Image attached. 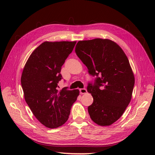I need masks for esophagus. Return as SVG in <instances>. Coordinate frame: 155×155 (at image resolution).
Returning a JSON list of instances; mask_svg holds the SVG:
<instances>
[{
    "label": "esophagus",
    "instance_id": "1",
    "mask_svg": "<svg viewBox=\"0 0 155 155\" xmlns=\"http://www.w3.org/2000/svg\"><path fill=\"white\" fill-rule=\"evenodd\" d=\"M80 93L81 94H86V93H87V90L86 89V88H81V89H80Z\"/></svg>",
    "mask_w": 155,
    "mask_h": 155
}]
</instances>
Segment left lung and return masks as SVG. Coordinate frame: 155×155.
<instances>
[{"label":"left lung","mask_w":155,"mask_h":155,"mask_svg":"<svg viewBox=\"0 0 155 155\" xmlns=\"http://www.w3.org/2000/svg\"><path fill=\"white\" fill-rule=\"evenodd\" d=\"M75 52L91 74L100 76L87 87L93 97L88 107L90 117L98 125L110 126L123 115L132 98L134 76L127 55L108 38L78 41Z\"/></svg>","instance_id":"1"}]
</instances>
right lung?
Returning a JSON list of instances; mask_svg holds the SVG:
<instances>
[{
  "mask_svg": "<svg viewBox=\"0 0 155 155\" xmlns=\"http://www.w3.org/2000/svg\"><path fill=\"white\" fill-rule=\"evenodd\" d=\"M76 41H45L35 49L26 62L21 85L26 103L34 116L46 127L58 128L67 121L79 90L59 91L61 67Z\"/></svg>",
  "mask_w": 155,
  "mask_h": 155,
  "instance_id": "add662e5",
  "label": "right lung"
}]
</instances>
